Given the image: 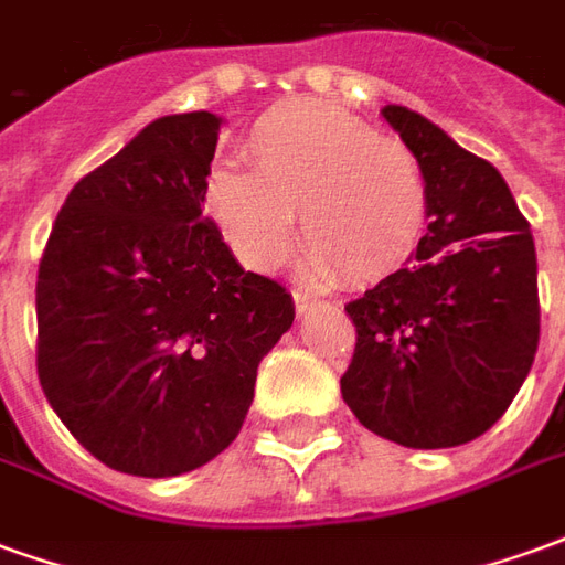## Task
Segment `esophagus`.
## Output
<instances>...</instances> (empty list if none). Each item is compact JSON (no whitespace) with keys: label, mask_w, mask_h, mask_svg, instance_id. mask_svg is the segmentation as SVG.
Returning a JSON list of instances; mask_svg holds the SVG:
<instances>
[{"label":"esophagus","mask_w":565,"mask_h":565,"mask_svg":"<svg viewBox=\"0 0 565 565\" xmlns=\"http://www.w3.org/2000/svg\"><path fill=\"white\" fill-rule=\"evenodd\" d=\"M318 302H320L318 296H311L308 290H294V306L299 315H302V311H308L311 306H318Z\"/></svg>","instance_id":"esophagus-1"}]
</instances>
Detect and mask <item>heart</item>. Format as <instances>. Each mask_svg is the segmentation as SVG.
<instances>
[{
  "label": "heart",
  "mask_w": 565,
  "mask_h": 565,
  "mask_svg": "<svg viewBox=\"0 0 565 565\" xmlns=\"http://www.w3.org/2000/svg\"><path fill=\"white\" fill-rule=\"evenodd\" d=\"M245 160L250 172L211 169L202 199L250 269L269 271L287 259L294 211L318 281H379L420 242L429 199L415 150L339 105H275L247 129Z\"/></svg>",
  "instance_id": "heart-1"
}]
</instances>
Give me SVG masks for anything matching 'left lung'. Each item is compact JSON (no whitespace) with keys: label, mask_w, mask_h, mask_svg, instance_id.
I'll return each instance as SVG.
<instances>
[{"label":"left lung","mask_w":565,"mask_h":565,"mask_svg":"<svg viewBox=\"0 0 565 565\" xmlns=\"http://www.w3.org/2000/svg\"><path fill=\"white\" fill-rule=\"evenodd\" d=\"M381 115L424 169L429 226L412 266L344 306L356 344L342 396L375 436L454 448L505 415L533 366V233L490 162L403 105Z\"/></svg>","instance_id":"left-lung-1"}]
</instances>
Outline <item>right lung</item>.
Here are the masks:
<instances>
[{
    "label": "right lung",
    "mask_w": 565,
    "mask_h": 565,
    "mask_svg": "<svg viewBox=\"0 0 565 565\" xmlns=\"http://www.w3.org/2000/svg\"><path fill=\"white\" fill-rule=\"evenodd\" d=\"M221 117H160L84 174L35 281V369L56 417L105 466L172 478L245 424L257 366L294 323L202 214Z\"/></svg>",
    "instance_id": "obj_1"
}]
</instances>
